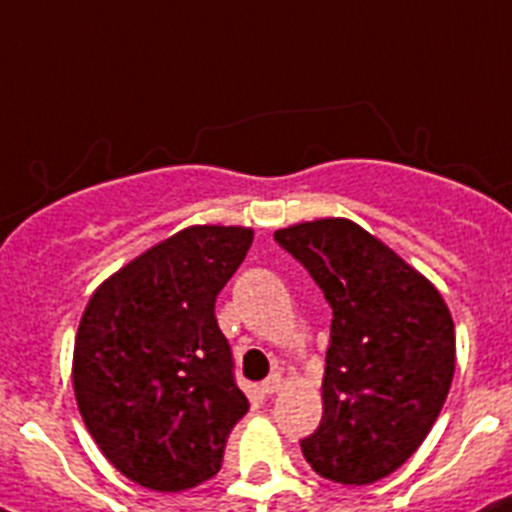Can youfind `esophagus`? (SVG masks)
I'll return each instance as SVG.
<instances>
[{"mask_svg":"<svg viewBox=\"0 0 512 512\" xmlns=\"http://www.w3.org/2000/svg\"><path fill=\"white\" fill-rule=\"evenodd\" d=\"M280 385H283V377H280L278 372H275V375H270L265 382H262L260 390H262V393H265V395H273V393H278Z\"/></svg>","mask_w":512,"mask_h":512,"instance_id":"esophagus-1","label":"esophagus"}]
</instances>
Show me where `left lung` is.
Returning a JSON list of instances; mask_svg holds the SVG:
<instances>
[{"instance_id":"obj_1","label":"left lung","mask_w":512,"mask_h":512,"mask_svg":"<svg viewBox=\"0 0 512 512\" xmlns=\"http://www.w3.org/2000/svg\"><path fill=\"white\" fill-rule=\"evenodd\" d=\"M331 306L313 472L342 485L388 477L423 444L451 388L457 339L439 290L349 219L278 229Z\"/></svg>"}]
</instances>
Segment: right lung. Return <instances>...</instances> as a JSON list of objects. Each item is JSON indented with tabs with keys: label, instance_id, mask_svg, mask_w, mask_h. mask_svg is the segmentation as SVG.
Returning <instances> with one entry per match:
<instances>
[{
	"label": "right lung",
	"instance_id": "1",
	"mask_svg": "<svg viewBox=\"0 0 512 512\" xmlns=\"http://www.w3.org/2000/svg\"><path fill=\"white\" fill-rule=\"evenodd\" d=\"M252 245L247 227H188L96 288L78 324L73 390L101 454L132 482L181 492L222 469L250 403L214 316Z\"/></svg>",
	"mask_w": 512,
	"mask_h": 512
}]
</instances>
